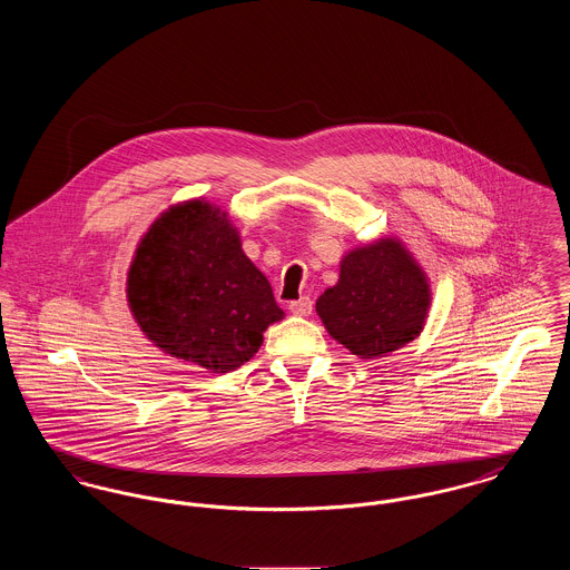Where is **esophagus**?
Masks as SVG:
<instances>
[{
  "label": "esophagus",
  "mask_w": 570,
  "mask_h": 570,
  "mask_svg": "<svg viewBox=\"0 0 570 570\" xmlns=\"http://www.w3.org/2000/svg\"><path fill=\"white\" fill-rule=\"evenodd\" d=\"M288 309L295 314V316H309L312 314V298L301 297L297 301H291Z\"/></svg>",
  "instance_id": "obj_1"
}]
</instances>
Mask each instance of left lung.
Instances as JSON below:
<instances>
[{
    "mask_svg": "<svg viewBox=\"0 0 570 570\" xmlns=\"http://www.w3.org/2000/svg\"><path fill=\"white\" fill-rule=\"evenodd\" d=\"M430 309V284L393 239L344 256L340 282L316 301L328 335L361 358L386 356L412 342Z\"/></svg>",
    "mask_w": 570,
    "mask_h": 570,
    "instance_id": "obj_1",
    "label": "left lung"
}]
</instances>
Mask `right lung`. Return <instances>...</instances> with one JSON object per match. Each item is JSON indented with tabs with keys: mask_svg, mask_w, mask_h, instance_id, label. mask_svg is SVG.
I'll list each match as a JSON object with an SVG mask.
<instances>
[{
	"mask_svg": "<svg viewBox=\"0 0 570 570\" xmlns=\"http://www.w3.org/2000/svg\"><path fill=\"white\" fill-rule=\"evenodd\" d=\"M128 301L164 353L219 374L258 353L265 328L284 316L237 228L200 200L154 222L128 273Z\"/></svg>",
	"mask_w": 570,
	"mask_h": 570,
	"instance_id": "right-lung-1",
	"label": "right lung"
}]
</instances>
